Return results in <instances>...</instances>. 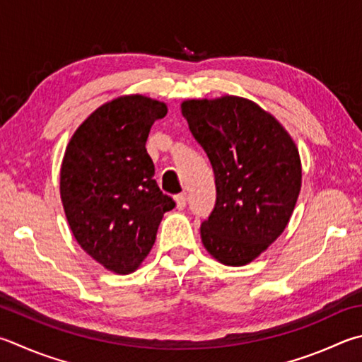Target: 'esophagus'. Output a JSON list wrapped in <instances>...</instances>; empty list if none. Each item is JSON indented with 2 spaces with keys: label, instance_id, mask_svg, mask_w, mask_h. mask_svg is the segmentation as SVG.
Returning <instances> with one entry per match:
<instances>
[{
  "label": "esophagus",
  "instance_id": "34e87169",
  "mask_svg": "<svg viewBox=\"0 0 362 362\" xmlns=\"http://www.w3.org/2000/svg\"><path fill=\"white\" fill-rule=\"evenodd\" d=\"M175 202H177V209H185L187 206V193H180L175 196Z\"/></svg>",
  "mask_w": 362,
  "mask_h": 362
}]
</instances>
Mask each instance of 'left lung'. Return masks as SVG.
Masks as SVG:
<instances>
[{"mask_svg": "<svg viewBox=\"0 0 362 362\" xmlns=\"http://www.w3.org/2000/svg\"><path fill=\"white\" fill-rule=\"evenodd\" d=\"M182 114L215 175L202 244L223 264H247L290 221L302 180L298 148L271 114L244 98L189 100Z\"/></svg>", "mask_w": 362, "mask_h": 362, "instance_id": "8db88e82", "label": "left lung"}]
</instances>
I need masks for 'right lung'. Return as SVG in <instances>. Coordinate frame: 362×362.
<instances>
[{"label":"right lung","mask_w":362,"mask_h":362,"mask_svg":"<svg viewBox=\"0 0 362 362\" xmlns=\"http://www.w3.org/2000/svg\"><path fill=\"white\" fill-rule=\"evenodd\" d=\"M166 104L134 95L104 104L68 144L60 192L69 228L109 271L129 274L152 250L164 212L175 207L153 179L146 148Z\"/></svg>","instance_id":"add662e5"}]
</instances>
